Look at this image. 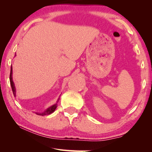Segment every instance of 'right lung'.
Returning <instances> with one entry per match:
<instances>
[{
  "mask_svg": "<svg viewBox=\"0 0 152 152\" xmlns=\"http://www.w3.org/2000/svg\"><path fill=\"white\" fill-rule=\"evenodd\" d=\"M12 66H11V73H10V77H9V79H10V83H11V88H12V91H13V93L14 94V96H15V85H14V83L13 81V79H12V73H13V71H12ZM56 104H54V105L48 108V109L46 111H44V113H38V114L39 115H42V116H44V115H46V114H50L51 113H53V112L56 110Z\"/></svg>",
  "mask_w": 152,
  "mask_h": 152,
  "instance_id": "right-lung-1",
  "label": "right lung"
}]
</instances>
